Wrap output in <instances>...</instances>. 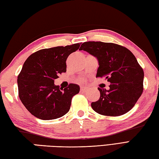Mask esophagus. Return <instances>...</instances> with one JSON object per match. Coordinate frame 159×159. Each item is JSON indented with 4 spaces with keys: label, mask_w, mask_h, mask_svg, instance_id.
I'll use <instances>...</instances> for the list:
<instances>
[{
    "label": "esophagus",
    "mask_w": 159,
    "mask_h": 159,
    "mask_svg": "<svg viewBox=\"0 0 159 159\" xmlns=\"http://www.w3.org/2000/svg\"><path fill=\"white\" fill-rule=\"evenodd\" d=\"M80 90H81V91H83V92H84V91H86V88L84 87V86H81V87H80Z\"/></svg>",
    "instance_id": "1"
}]
</instances>
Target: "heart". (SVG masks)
I'll use <instances>...</instances> for the list:
<instances>
[{
    "label": "heart",
    "mask_w": 159,
    "mask_h": 159,
    "mask_svg": "<svg viewBox=\"0 0 159 159\" xmlns=\"http://www.w3.org/2000/svg\"><path fill=\"white\" fill-rule=\"evenodd\" d=\"M80 82H85V80L84 79H81L80 80Z\"/></svg>",
    "instance_id": "obj_1"
}]
</instances>
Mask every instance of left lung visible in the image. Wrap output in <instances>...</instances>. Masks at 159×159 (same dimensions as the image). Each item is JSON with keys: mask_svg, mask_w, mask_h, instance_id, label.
I'll return each mask as SVG.
<instances>
[{"mask_svg": "<svg viewBox=\"0 0 159 159\" xmlns=\"http://www.w3.org/2000/svg\"><path fill=\"white\" fill-rule=\"evenodd\" d=\"M80 50L97 57L99 62L96 77L109 82V89L98 88L99 100L91 107L99 114L119 116L132 109L143 91L144 72L135 56L124 46L113 43L87 41Z\"/></svg>", "mask_w": 159, "mask_h": 159, "instance_id": "1", "label": "left lung"}]
</instances>
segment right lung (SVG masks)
<instances>
[{
    "label": "right lung",
    "mask_w": 159,
    "mask_h": 159,
    "mask_svg": "<svg viewBox=\"0 0 159 159\" xmlns=\"http://www.w3.org/2000/svg\"><path fill=\"white\" fill-rule=\"evenodd\" d=\"M80 43L45 48L32 53L18 75L19 96L28 111L44 120L59 118L68 112L80 86L70 84L64 89L54 84L66 72V59Z\"/></svg>",
    "instance_id": "right-lung-1"
}]
</instances>
